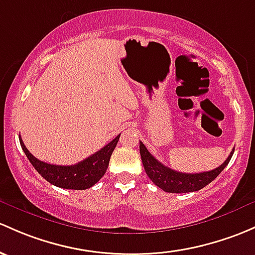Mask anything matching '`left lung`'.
<instances>
[{"instance_id": "obj_1", "label": "left lung", "mask_w": 255, "mask_h": 255, "mask_svg": "<svg viewBox=\"0 0 255 255\" xmlns=\"http://www.w3.org/2000/svg\"><path fill=\"white\" fill-rule=\"evenodd\" d=\"M139 150H140L141 161H143L146 175L159 188L167 193H189L204 188L226 167L235 151V149L232 150L229 157L225 160V162L220 165L219 167H216L215 170L200 173H182L157 161L141 141L139 143Z\"/></svg>"}]
</instances>
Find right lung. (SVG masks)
<instances>
[{
    "label": "right lung",
    "mask_w": 255,
    "mask_h": 255,
    "mask_svg": "<svg viewBox=\"0 0 255 255\" xmlns=\"http://www.w3.org/2000/svg\"><path fill=\"white\" fill-rule=\"evenodd\" d=\"M120 135L121 134L117 135L114 140L110 141L107 145L96 151L95 154L71 166L51 165V163L40 161L25 148L20 135L19 141L21 149L25 152L29 161L47 182H50L53 186L60 187V188L80 191V189H88L93 187L101 177L105 175L110 157H111L112 151L116 148Z\"/></svg>",
    "instance_id": "1"
}]
</instances>
